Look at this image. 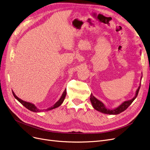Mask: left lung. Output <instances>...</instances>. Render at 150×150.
I'll use <instances>...</instances> for the list:
<instances>
[{
	"instance_id": "1",
	"label": "left lung",
	"mask_w": 150,
	"mask_h": 150,
	"mask_svg": "<svg viewBox=\"0 0 150 150\" xmlns=\"http://www.w3.org/2000/svg\"><path fill=\"white\" fill-rule=\"evenodd\" d=\"M142 76L141 77V80H142ZM140 85L141 83H140V86H138V89L136 91L135 93V96L132 99H130V100L128 101H125L124 103H122L120 106H119L117 108L112 109H109L108 108H107L106 106H105V105L101 102L97 98H96L95 96L93 95V94H91V96H90V101L91 103L92 106L93 107V108L96 109V110L99 112H101L103 114H112V115H117L119 114L121 112H122L125 109H127L130 105L132 103V102L134 101L135 98H137L138 94V91H139L140 90Z\"/></svg>"
}]
</instances>
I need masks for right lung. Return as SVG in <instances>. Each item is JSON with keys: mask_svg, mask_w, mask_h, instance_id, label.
I'll return each mask as SVG.
<instances>
[{"mask_svg": "<svg viewBox=\"0 0 150 150\" xmlns=\"http://www.w3.org/2000/svg\"><path fill=\"white\" fill-rule=\"evenodd\" d=\"M66 91H67V90H66V89H65V90H64V91L63 92L62 95V96H61L60 98L59 99V100H58L56 103H55L52 106L50 107V108H47V109H42V110L37 108V107L35 106V105L34 104H32V103H29V102L25 101H23V100H22V99H20L19 98H18L17 96H16V95L14 93V92H13V91H12V93H13V96L15 97V98L16 99H17V100H18L22 105H23V106H24L26 108H27L28 109H29L30 110H31V111H33V112H41V111H42V110H45V111H47V110H52V109H53L57 108H58L59 106H60V105L62 104V103L64 102V99H65V98L66 93H67Z\"/></svg>", "mask_w": 150, "mask_h": 150, "instance_id": "obj_1", "label": "right lung"}]
</instances>
